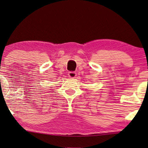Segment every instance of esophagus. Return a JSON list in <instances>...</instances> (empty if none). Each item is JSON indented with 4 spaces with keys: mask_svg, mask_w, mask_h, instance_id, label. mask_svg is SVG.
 <instances>
[{
    "mask_svg": "<svg viewBox=\"0 0 148 148\" xmlns=\"http://www.w3.org/2000/svg\"><path fill=\"white\" fill-rule=\"evenodd\" d=\"M69 77H71V78H74L76 76V73L75 72H69Z\"/></svg>",
    "mask_w": 148,
    "mask_h": 148,
    "instance_id": "1",
    "label": "esophagus"
}]
</instances>
